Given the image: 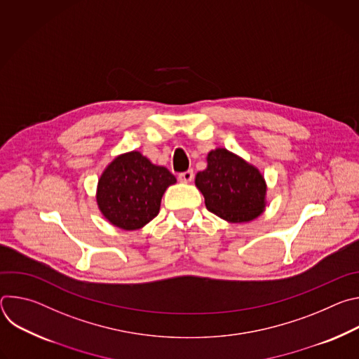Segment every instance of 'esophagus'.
Wrapping results in <instances>:
<instances>
[{
    "label": "esophagus",
    "instance_id": "obj_1",
    "mask_svg": "<svg viewBox=\"0 0 359 359\" xmlns=\"http://www.w3.org/2000/svg\"><path fill=\"white\" fill-rule=\"evenodd\" d=\"M193 177H194L193 170H187V172H183V173L179 175V180H180L182 183H190V182L193 180Z\"/></svg>",
    "mask_w": 359,
    "mask_h": 359
}]
</instances>
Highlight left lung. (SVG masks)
<instances>
[{"mask_svg": "<svg viewBox=\"0 0 359 359\" xmlns=\"http://www.w3.org/2000/svg\"><path fill=\"white\" fill-rule=\"evenodd\" d=\"M208 168L197 172L194 184L204 196L209 212L229 223H248L267 206V183L257 166L226 147L206 156Z\"/></svg>", "mask_w": 359, "mask_h": 359, "instance_id": "1", "label": "left lung"}]
</instances>
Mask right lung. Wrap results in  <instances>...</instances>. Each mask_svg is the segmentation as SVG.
I'll use <instances>...</instances> for the list:
<instances>
[{"mask_svg":"<svg viewBox=\"0 0 359 359\" xmlns=\"http://www.w3.org/2000/svg\"><path fill=\"white\" fill-rule=\"evenodd\" d=\"M176 182L165 166L151 163L140 151L122 153L97 179V209L112 226L139 230L159 215L165 191Z\"/></svg>","mask_w":359,"mask_h":359,"instance_id":"right-lung-1","label":"right lung"}]
</instances>
